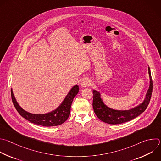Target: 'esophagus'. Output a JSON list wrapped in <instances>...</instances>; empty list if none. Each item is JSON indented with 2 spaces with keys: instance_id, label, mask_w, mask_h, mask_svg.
Listing matches in <instances>:
<instances>
[{
  "instance_id": "1",
  "label": "esophagus",
  "mask_w": 161,
  "mask_h": 161,
  "mask_svg": "<svg viewBox=\"0 0 161 161\" xmlns=\"http://www.w3.org/2000/svg\"><path fill=\"white\" fill-rule=\"evenodd\" d=\"M90 81L88 78H85L81 80L80 85L81 87H88L90 86Z\"/></svg>"
}]
</instances>
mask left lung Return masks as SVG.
<instances>
[{
    "label": "left lung",
    "mask_w": 161,
    "mask_h": 161,
    "mask_svg": "<svg viewBox=\"0 0 161 161\" xmlns=\"http://www.w3.org/2000/svg\"><path fill=\"white\" fill-rule=\"evenodd\" d=\"M148 75L150 78V85L146 93L144 100L139 105L128 110H117L109 108L107 105L102 98L101 93L99 91L93 90V108L97 118L102 121L111 125H119L130 121L136 118L143 113L147 109L150 102L152 93V80L150 68L148 67Z\"/></svg>",
    "instance_id": "1"
}]
</instances>
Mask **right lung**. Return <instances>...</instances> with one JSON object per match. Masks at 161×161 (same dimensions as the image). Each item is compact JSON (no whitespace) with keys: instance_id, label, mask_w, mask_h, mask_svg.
Returning a JSON list of instances; mask_svg holds the SVG:
<instances>
[{"instance_id":"add662e5","label":"right lung","mask_w":161,"mask_h":161,"mask_svg":"<svg viewBox=\"0 0 161 161\" xmlns=\"http://www.w3.org/2000/svg\"><path fill=\"white\" fill-rule=\"evenodd\" d=\"M78 92L79 86L78 85H75L71 88L62 103L56 109L45 114H33L24 110L16 101L12 88L11 97L16 109L26 120L35 125L49 127L61 125L68 119L70 114L73 98Z\"/></svg>"}]
</instances>
